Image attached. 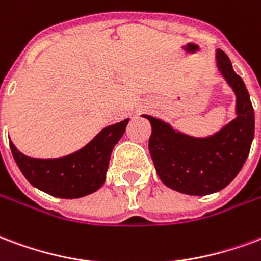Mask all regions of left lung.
<instances>
[{"label": "left lung", "mask_w": 261, "mask_h": 261, "mask_svg": "<svg viewBox=\"0 0 261 261\" xmlns=\"http://www.w3.org/2000/svg\"><path fill=\"white\" fill-rule=\"evenodd\" d=\"M216 61L237 96V117L221 130L196 138L144 115L152 125L148 146L156 173L163 184L181 194L203 196L225 188L244 167L253 141L254 112L244 80L225 52L217 49Z\"/></svg>", "instance_id": "8db88e82"}]
</instances>
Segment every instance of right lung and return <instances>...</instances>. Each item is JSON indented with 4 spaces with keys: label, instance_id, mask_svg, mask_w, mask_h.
I'll use <instances>...</instances> for the list:
<instances>
[{
    "label": "right lung",
    "instance_id": "obj_1",
    "mask_svg": "<svg viewBox=\"0 0 261 261\" xmlns=\"http://www.w3.org/2000/svg\"><path fill=\"white\" fill-rule=\"evenodd\" d=\"M128 120L108 125L82 149L57 159L29 158L16 149L12 141L9 146L17 167L33 187L57 198L76 199L103 185L112 150L124 134Z\"/></svg>",
    "mask_w": 261,
    "mask_h": 261
}]
</instances>
